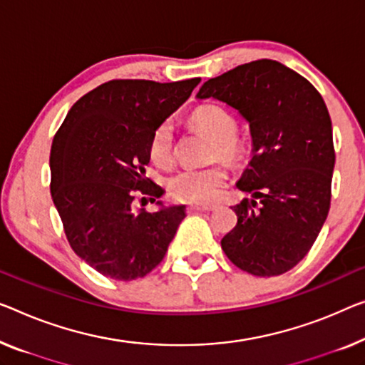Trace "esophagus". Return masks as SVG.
Here are the masks:
<instances>
[{"label": "esophagus", "instance_id": "1", "mask_svg": "<svg viewBox=\"0 0 365 365\" xmlns=\"http://www.w3.org/2000/svg\"><path fill=\"white\" fill-rule=\"evenodd\" d=\"M216 208L215 205H192L190 206V210L193 211H213Z\"/></svg>", "mask_w": 365, "mask_h": 365}]
</instances>
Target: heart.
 I'll return each mask as SVG.
<instances>
[{
	"label": "heart",
	"mask_w": 365,
	"mask_h": 365,
	"mask_svg": "<svg viewBox=\"0 0 365 365\" xmlns=\"http://www.w3.org/2000/svg\"><path fill=\"white\" fill-rule=\"evenodd\" d=\"M190 124L195 130L211 138L208 160L235 162L241 157V144L236 138V119L225 108L217 105L200 106L190 116ZM149 155L157 167L164 168L170 167L175 160V138L168 123H162L152 134ZM226 180L227 173L225 168L215 164L203 168H183L173 173L167 180V188L172 198L183 203L203 205L220 193Z\"/></svg>",
	"instance_id": "b5f03b06"
}]
</instances>
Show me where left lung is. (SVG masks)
Segmentation results:
<instances>
[{"label":"left lung","mask_w":365,"mask_h":365,"mask_svg":"<svg viewBox=\"0 0 365 365\" xmlns=\"http://www.w3.org/2000/svg\"><path fill=\"white\" fill-rule=\"evenodd\" d=\"M249 121L252 159L237 188L259 198L232 206L235 230L222 237L227 259L247 274L275 277L300 262L331 206L333 126L319 91L284 63L260 58L201 86Z\"/></svg>","instance_id":"8db88e82"}]
</instances>
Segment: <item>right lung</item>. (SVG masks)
<instances>
[{
	"instance_id": "obj_1",
	"label": "right lung",
	"mask_w": 365,
	"mask_h": 365,
	"mask_svg": "<svg viewBox=\"0 0 365 365\" xmlns=\"http://www.w3.org/2000/svg\"><path fill=\"white\" fill-rule=\"evenodd\" d=\"M201 78L172 83L110 80L70 108L53 135L51 193L70 247L101 275L135 280L154 270L185 217V206L134 211L164 193L145 178L154 130Z\"/></svg>"
}]
</instances>
